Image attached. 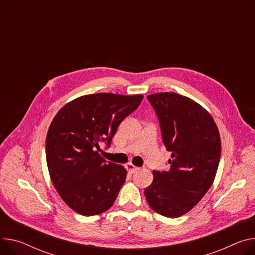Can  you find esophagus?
<instances>
[{
	"mask_svg": "<svg viewBox=\"0 0 255 255\" xmlns=\"http://www.w3.org/2000/svg\"><path fill=\"white\" fill-rule=\"evenodd\" d=\"M125 168H126V170L130 173V174H133V173H135L137 170H138V168L137 167H135L134 165H132V164H127L126 166H125Z\"/></svg>",
	"mask_w": 255,
	"mask_h": 255,
	"instance_id": "34e87169",
	"label": "esophagus"
}]
</instances>
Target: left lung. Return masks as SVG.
<instances>
[{
    "label": "left lung",
    "instance_id": "obj_1",
    "mask_svg": "<svg viewBox=\"0 0 255 255\" xmlns=\"http://www.w3.org/2000/svg\"><path fill=\"white\" fill-rule=\"evenodd\" d=\"M147 100L172 158L169 171L152 172L144 195L154 212L178 218L192 210L212 186L221 158L220 133L210 113L186 97L160 92Z\"/></svg>",
    "mask_w": 255,
    "mask_h": 255
}]
</instances>
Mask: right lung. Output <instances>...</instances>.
Segmentation results:
<instances>
[{"label":"right lung","instance_id":"1","mask_svg":"<svg viewBox=\"0 0 255 255\" xmlns=\"http://www.w3.org/2000/svg\"><path fill=\"white\" fill-rule=\"evenodd\" d=\"M142 99L88 95L65 105L55 116L45 140L48 169L59 195L74 212L99 215L117 198L127 171L102 157L100 142L110 147L120 123Z\"/></svg>","mask_w":255,"mask_h":255}]
</instances>
